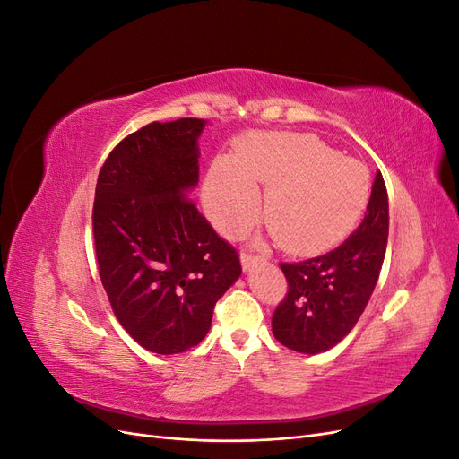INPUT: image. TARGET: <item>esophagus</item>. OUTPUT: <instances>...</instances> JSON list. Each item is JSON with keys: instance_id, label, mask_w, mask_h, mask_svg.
<instances>
[{"instance_id": "obj_1", "label": "esophagus", "mask_w": 459, "mask_h": 459, "mask_svg": "<svg viewBox=\"0 0 459 459\" xmlns=\"http://www.w3.org/2000/svg\"><path fill=\"white\" fill-rule=\"evenodd\" d=\"M262 264H264L262 256L253 255V253H241V266L245 272H253L258 266H262Z\"/></svg>"}]
</instances>
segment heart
Returning <instances> with one entry per match:
<instances>
[{"mask_svg":"<svg viewBox=\"0 0 459 459\" xmlns=\"http://www.w3.org/2000/svg\"><path fill=\"white\" fill-rule=\"evenodd\" d=\"M268 187L264 216L277 243L290 253H317L349 231L369 199V172L310 134H251L231 159L206 174L203 203L218 230L238 233L258 214V193Z\"/></svg>","mask_w":459,"mask_h":459,"instance_id":"obj_1","label":"heart"}]
</instances>
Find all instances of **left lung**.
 Returning a JSON list of instances; mask_svg holds the SVG:
<instances>
[{
  "mask_svg": "<svg viewBox=\"0 0 459 459\" xmlns=\"http://www.w3.org/2000/svg\"><path fill=\"white\" fill-rule=\"evenodd\" d=\"M388 239V195L375 174L368 212L331 253L281 264L289 290L272 317L273 337L290 351L319 354L339 344L366 310Z\"/></svg>",
  "mask_w": 459,
  "mask_h": 459,
  "instance_id": "left-lung-1",
  "label": "left lung"
}]
</instances>
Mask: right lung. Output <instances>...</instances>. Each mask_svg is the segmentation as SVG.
<instances>
[{
	"label": "right lung",
	"mask_w": 459,
	"mask_h": 459,
	"mask_svg": "<svg viewBox=\"0 0 459 459\" xmlns=\"http://www.w3.org/2000/svg\"><path fill=\"white\" fill-rule=\"evenodd\" d=\"M201 118L151 122L122 140L97 178L93 238L120 325L143 349L197 346L218 299L239 280L235 248L187 197L199 184Z\"/></svg>",
	"instance_id": "right-lung-1"
}]
</instances>
